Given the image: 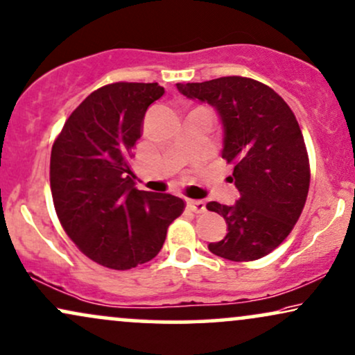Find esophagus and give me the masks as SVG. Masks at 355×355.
Here are the masks:
<instances>
[{
    "mask_svg": "<svg viewBox=\"0 0 355 355\" xmlns=\"http://www.w3.org/2000/svg\"><path fill=\"white\" fill-rule=\"evenodd\" d=\"M187 207L192 211H194V214H204V211H205V202L204 200L187 199Z\"/></svg>",
    "mask_w": 355,
    "mask_h": 355,
    "instance_id": "1",
    "label": "esophagus"
}]
</instances>
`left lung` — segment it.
Segmentation results:
<instances>
[{"mask_svg": "<svg viewBox=\"0 0 355 355\" xmlns=\"http://www.w3.org/2000/svg\"><path fill=\"white\" fill-rule=\"evenodd\" d=\"M178 89L218 110L222 156L233 164L230 181L239 191L232 207L207 204L228 225L210 252L234 262L268 256L295 227L310 189V159L295 114L272 87L245 76L178 83Z\"/></svg>", "mask_w": 355, "mask_h": 355, "instance_id": "8db88e82", "label": "left lung"}]
</instances>
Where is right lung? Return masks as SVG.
<instances>
[{"instance_id": "add662e5", "label": "right lung", "mask_w": 355, "mask_h": 355, "mask_svg": "<svg viewBox=\"0 0 355 355\" xmlns=\"http://www.w3.org/2000/svg\"><path fill=\"white\" fill-rule=\"evenodd\" d=\"M163 93L158 83L105 85L73 110L53 141L57 217L78 250L104 268L127 270L153 259L186 209L179 197L138 191L130 179L145 112Z\"/></svg>"}]
</instances>
